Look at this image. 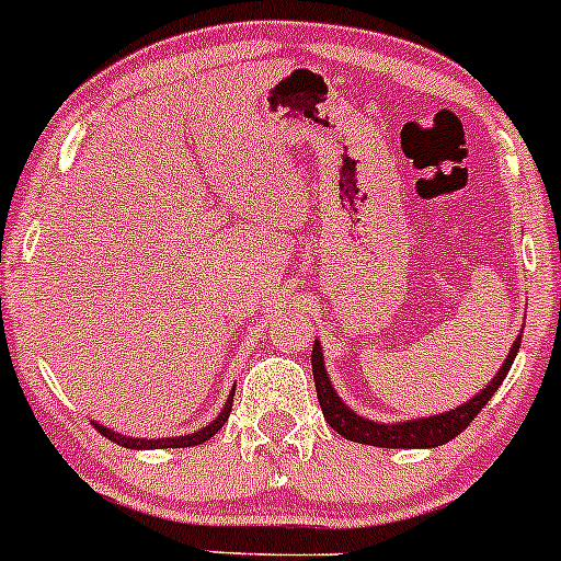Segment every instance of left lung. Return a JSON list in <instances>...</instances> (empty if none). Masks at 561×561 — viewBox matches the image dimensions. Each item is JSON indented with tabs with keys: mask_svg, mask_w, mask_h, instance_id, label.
<instances>
[{
	"mask_svg": "<svg viewBox=\"0 0 561 561\" xmlns=\"http://www.w3.org/2000/svg\"><path fill=\"white\" fill-rule=\"evenodd\" d=\"M522 336H517L512 352L503 360L501 370L495 374V379L482 389L477 398H471L467 405H458L456 411L439 413V416L419 419V421H402V424H376V421L360 419L357 413H352L342 400L333 392L329 374L323 368V352L320 344L314 342L312 347V376H314V389H318V402L320 411H323L325 421L331 424L333 432H339L342 437L352 439V443L363 445H376V448H437V445L450 443L453 437H458L471 421L477 419V413L488 405V400L493 398L495 389L501 387V381L506 379L508 368H512L514 357L519 352Z\"/></svg>",
	"mask_w": 561,
	"mask_h": 561,
	"instance_id": "obj_1",
	"label": "left lung"
}]
</instances>
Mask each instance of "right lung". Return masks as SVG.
<instances>
[{
	"label": "right lung",
	"instance_id": "right-lung-1",
	"mask_svg": "<svg viewBox=\"0 0 561 561\" xmlns=\"http://www.w3.org/2000/svg\"><path fill=\"white\" fill-rule=\"evenodd\" d=\"M236 392V389H232ZM230 408H232V394L228 400V405L222 408V413H219L217 419L211 421L209 426H204L201 432H193V434H185V437H167V439H137V437H127V434H116L111 430H105V426H100L98 421H94V430H98L103 437H108L111 443L122 445V448H131V450H159V448H193V445H201L206 443V439H211L214 434L225 426V421L230 419Z\"/></svg>",
	"mask_w": 561,
	"mask_h": 561
}]
</instances>
